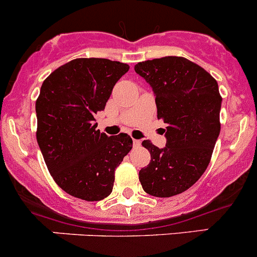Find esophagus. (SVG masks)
I'll return each mask as SVG.
<instances>
[{
    "mask_svg": "<svg viewBox=\"0 0 257 257\" xmlns=\"http://www.w3.org/2000/svg\"><path fill=\"white\" fill-rule=\"evenodd\" d=\"M140 145H141V141L134 139V146H135V148H138V146H140Z\"/></svg>",
    "mask_w": 257,
    "mask_h": 257,
    "instance_id": "1",
    "label": "esophagus"
}]
</instances>
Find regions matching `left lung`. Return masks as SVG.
I'll return each mask as SVG.
<instances>
[{"mask_svg": "<svg viewBox=\"0 0 257 257\" xmlns=\"http://www.w3.org/2000/svg\"><path fill=\"white\" fill-rule=\"evenodd\" d=\"M155 96L158 118L168 123L163 149L143 141L151 160L139 173L143 189L168 198L189 189L206 172L218 139L222 98L216 79L182 57L135 65Z\"/></svg>", "mask_w": 257, "mask_h": 257, "instance_id": "1", "label": "left lung"}]
</instances>
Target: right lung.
Listing matches in <instances>:
<instances>
[{
    "mask_svg": "<svg viewBox=\"0 0 257 257\" xmlns=\"http://www.w3.org/2000/svg\"><path fill=\"white\" fill-rule=\"evenodd\" d=\"M128 69L124 63L80 58L54 70L41 85L36 140L53 179L73 197L88 202L108 197L114 169L133 149L127 134L109 138L94 122Z\"/></svg>",
    "mask_w": 257,
    "mask_h": 257,
    "instance_id": "1",
    "label": "right lung"
}]
</instances>
